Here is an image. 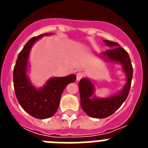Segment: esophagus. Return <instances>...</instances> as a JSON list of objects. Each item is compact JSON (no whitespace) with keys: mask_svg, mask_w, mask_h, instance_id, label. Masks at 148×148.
Instances as JSON below:
<instances>
[{"mask_svg":"<svg viewBox=\"0 0 148 148\" xmlns=\"http://www.w3.org/2000/svg\"><path fill=\"white\" fill-rule=\"evenodd\" d=\"M84 77V73H82V72H78L76 74V79L77 81H79L80 79H82Z\"/></svg>","mask_w":148,"mask_h":148,"instance_id":"34e87169","label":"esophagus"}]
</instances>
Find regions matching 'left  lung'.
<instances>
[{
    "instance_id": "8db88e82",
    "label": "left lung",
    "mask_w": 148,
    "mask_h": 148,
    "mask_svg": "<svg viewBox=\"0 0 148 148\" xmlns=\"http://www.w3.org/2000/svg\"><path fill=\"white\" fill-rule=\"evenodd\" d=\"M108 47V49L102 53L105 59L111 62L119 63L122 66L127 76V82L120 93L112 97L99 99L93 96L94 86L88 78H82L78 83L81 98V106L87 116L92 118L104 119L111 116L121 107L130 92L133 78V66L130 56L125 49L116 42L104 40Z\"/></svg>"
}]
</instances>
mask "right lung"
<instances>
[{
	"label": "right lung",
	"mask_w": 148,
	"mask_h": 148,
	"mask_svg": "<svg viewBox=\"0 0 148 148\" xmlns=\"http://www.w3.org/2000/svg\"><path fill=\"white\" fill-rule=\"evenodd\" d=\"M49 35L50 33H44L30 39L18 54L13 70L14 89L18 103L29 114L39 119L49 118L56 113L65 87L76 80L75 75L55 77L38 90L29 81L27 69L30 49L35 41Z\"/></svg>",
	"instance_id": "right-lung-1"
}]
</instances>
